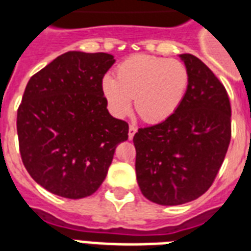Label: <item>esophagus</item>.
I'll list each match as a JSON object with an SVG mask.
<instances>
[{
  "label": "esophagus",
  "instance_id": "esophagus-1",
  "mask_svg": "<svg viewBox=\"0 0 251 251\" xmlns=\"http://www.w3.org/2000/svg\"><path fill=\"white\" fill-rule=\"evenodd\" d=\"M136 132H137V127H136L135 124H129V129H128V137H129V140L133 139Z\"/></svg>",
  "mask_w": 251,
  "mask_h": 251
}]
</instances>
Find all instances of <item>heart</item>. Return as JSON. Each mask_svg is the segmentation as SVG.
I'll use <instances>...</instances> for the list:
<instances>
[{
    "instance_id": "heart-1",
    "label": "heart",
    "mask_w": 251,
    "mask_h": 251,
    "mask_svg": "<svg viewBox=\"0 0 251 251\" xmlns=\"http://www.w3.org/2000/svg\"><path fill=\"white\" fill-rule=\"evenodd\" d=\"M188 81L187 68L179 60L136 55L120 64L116 78L104 75L102 91L115 115H127L135 98L140 118L147 123H160L179 108Z\"/></svg>"
}]
</instances>
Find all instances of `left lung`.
Here are the masks:
<instances>
[{
	"label": "left lung",
	"mask_w": 251,
	"mask_h": 251,
	"mask_svg": "<svg viewBox=\"0 0 251 251\" xmlns=\"http://www.w3.org/2000/svg\"><path fill=\"white\" fill-rule=\"evenodd\" d=\"M190 81L169 119L133 136L136 176L143 195L161 205L201 196L220 170L230 143V102L224 85L201 60L179 55Z\"/></svg>",
	"instance_id": "1"
}]
</instances>
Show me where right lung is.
I'll return each mask as SVG.
<instances>
[{
	"mask_svg": "<svg viewBox=\"0 0 251 251\" xmlns=\"http://www.w3.org/2000/svg\"><path fill=\"white\" fill-rule=\"evenodd\" d=\"M114 56L69 51L27 83L17 114L19 151L32 179L81 199L102 184L128 123L110 115L102 79Z\"/></svg>",
	"mask_w": 251,
	"mask_h": 251,
	"instance_id": "right-lung-1",
	"label": "right lung"
}]
</instances>
